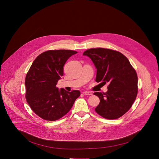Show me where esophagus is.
Wrapping results in <instances>:
<instances>
[{"label": "esophagus", "instance_id": "1", "mask_svg": "<svg viewBox=\"0 0 159 159\" xmlns=\"http://www.w3.org/2000/svg\"><path fill=\"white\" fill-rule=\"evenodd\" d=\"M82 93H83L84 95H92V93L91 92H87V91L83 92Z\"/></svg>", "mask_w": 159, "mask_h": 159}]
</instances>
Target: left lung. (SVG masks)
<instances>
[{
  "label": "left lung",
  "instance_id": "1",
  "mask_svg": "<svg viewBox=\"0 0 159 159\" xmlns=\"http://www.w3.org/2000/svg\"><path fill=\"white\" fill-rule=\"evenodd\" d=\"M83 55L89 57L97 69L96 82L110 84L106 93H93L100 100L95 111L108 120L122 116L131 108L138 94L136 70L128 58L116 51L92 48Z\"/></svg>",
  "mask_w": 159,
  "mask_h": 159
}]
</instances>
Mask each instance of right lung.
<instances>
[{
  "label": "right lung",
  "instance_id": "obj_1",
  "mask_svg": "<svg viewBox=\"0 0 159 159\" xmlns=\"http://www.w3.org/2000/svg\"><path fill=\"white\" fill-rule=\"evenodd\" d=\"M76 53L75 51L63 49L45 51L34 59L26 74V102L34 113L43 120L60 119L70 111L80 95L79 90L70 92L56 87L64 74V65Z\"/></svg>",
  "mask_w": 159,
  "mask_h": 159
}]
</instances>
